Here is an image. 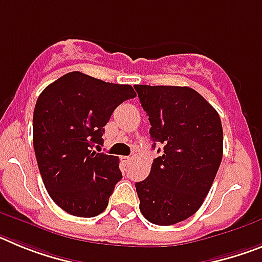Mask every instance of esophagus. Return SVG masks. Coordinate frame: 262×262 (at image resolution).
<instances>
[{"instance_id":"obj_1","label":"esophagus","mask_w":262,"mask_h":262,"mask_svg":"<svg viewBox=\"0 0 262 262\" xmlns=\"http://www.w3.org/2000/svg\"><path fill=\"white\" fill-rule=\"evenodd\" d=\"M131 160H133V159H131V157H129V156H123V157H122V161H123L124 164H128L129 161H131Z\"/></svg>"}]
</instances>
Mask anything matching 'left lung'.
Returning <instances> with one entry per match:
<instances>
[{"instance_id": "obj_1", "label": "left lung", "mask_w": 262, "mask_h": 262, "mask_svg": "<svg viewBox=\"0 0 262 262\" xmlns=\"http://www.w3.org/2000/svg\"><path fill=\"white\" fill-rule=\"evenodd\" d=\"M134 88L149 117L152 147L164 145L149 176L135 184L139 207L148 222L170 226L195 214L211 189L223 157L221 118L191 88Z\"/></svg>"}]
</instances>
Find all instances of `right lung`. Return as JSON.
I'll return each instance as SVG.
<instances>
[{"label":"right lung","mask_w":262,"mask_h":262,"mask_svg":"<svg viewBox=\"0 0 262 262\" xmlns=\"http://www.w3.org/2000/svg\"><path fill=\"white\" fill-rule=\"evenodd\" d=\"M131 85L105 82L71 72L39 96L32 119V142L48 194L68 214L93 217L105 211L122 178L119 159L92 151L113 111L135 98Z\"/></svg>","instance_id":"right-lung-1"}]
</instances>
